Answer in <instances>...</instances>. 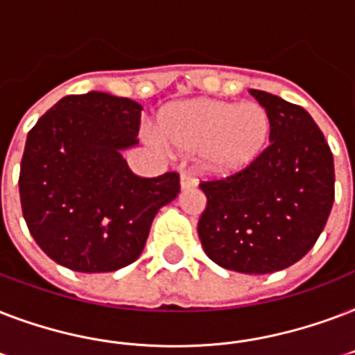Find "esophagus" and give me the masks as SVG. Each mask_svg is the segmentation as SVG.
<instances>
[{
  "instance_id": "obj_1",
  "label": "esophagus",
  "mask_w": 355,
  "mask_h": 355,
  "mask_svg": "<svg viewBox=\"0 0 355 355\" xmlns=\"http://www.w3.org/2000/svg\"><path fill=\"white\" fill-rule=\"evenodd\" d=\"M180 183H181V189H183V191H187V189H192V187H196L198 180L192 174H189V172H183V174H181V178H180Z\"/></svg>"
}]
</instances>
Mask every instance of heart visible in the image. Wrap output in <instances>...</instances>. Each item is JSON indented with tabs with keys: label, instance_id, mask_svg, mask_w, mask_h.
I'll use <instances>...</instances> for the list:
<instances>
[{
	"label": "heart",
	"instance_id": "1",
	"mask_svg": "<svg viewBox=\"0 0 355 355\" xmlns=\"http://www.w3.org/2000/svg\"><path fill=\"white\" fill-rule=\"evenodd\" d=\"M270 133L268 112L257 103L196 98L159 112L155 137L174 153H198L203 168L232 175L248 168L265 150Z\"/></svg>",
	"mask_w": 355,
	"mask_h": 355
}]
</instances>
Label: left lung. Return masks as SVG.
Returning <instances> with one entry per match:
<instances>
[{"label": "left lung", "mask_w": 355, "mask_h": 355, "mask_svg": "<svg viewBox=\"0 0 355 355\" xmlns=\"http://www.w3.org/2000/svg\"><path fill=\"white\" fill-rule=\"evenodd\" d=\"M250 94L270 118V144L248 168L207 180L198 235L227 270L270 274L295 265L317 243L335 198L334 155L311 114L263 90Z\"/></svg>", "instance_id": "1"}]
</instances>
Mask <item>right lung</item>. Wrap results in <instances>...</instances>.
<instances>
[{
    "label": "right lung",
    "mask_w": 355,
    "mask_h": 355,
    "mask_svg": "<svg viewBox=\"0 0 355 355\" xmlns=\"http://www.w3.org/2000/svg\"><path fill=\"white\" fill-rule=\"evenodd\" d=\"M140 111L107 92L64 96L27 135L21 213L44 254L70 270L131 265L157 211L180 192V174L139 178L122 157L139 142Z\"/></svg>",
    "instance_id": "1"
}]
</instances>
